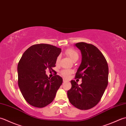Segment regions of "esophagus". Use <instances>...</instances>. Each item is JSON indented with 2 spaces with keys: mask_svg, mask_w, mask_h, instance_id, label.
Segmentation results:
<instances>
[{
  "mask_svg": "<svg viewBox=\"0 0 126 126\" xmlns=\"http://www.w3.org/2000/svg\"><path fill=\"white\" fill-rule=\"evenodd\" d=\"M66 81H67V80H66L65 79H63V82H66Z\"/></svg>",
  "mask_w": 126,
  "mask_h": 126,
  "instance_id": "34e87169",
  "label": "esophagus"
}]
</instances>
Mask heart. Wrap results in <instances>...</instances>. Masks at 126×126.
Wrapping results in <instances>:
<instances>
[{
  "label": "heart",
  "mask_w": 126,
  "mask_h": 126,
  "mask_svg": "<svg viewBox=\"0 0 126 126\" xmlns=\"http://www.w3.org/2000/svg\"><path fill=\"white\" fill-rule=\"evenodd\" d=\"M66 55H67L73 61H74L75 60H78L79 58V53L77 51H76L74 49L72 48H69L68 50L65 51ZM61 60V56L59 55L56 58V64H58L60 62ZM73 73V70L71 69H63L61 71V74L64 76V78H67L70 76L71 73Z\"/></svg>",
  "instance_id": "obj_1"
}]
</instances>
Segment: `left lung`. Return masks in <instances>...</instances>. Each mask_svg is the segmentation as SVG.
Segmentation results:
<instances>
[{
    "label": "left lung",
    "instance_id": "8db88e82",
    "mask_svg": "<svg viewBox=\"0 0 126 126\" xmlns=\"http://www.w3.org/2000/svg\"><path fill=\"white\" fill-rule=\"evenodd\" d=\"M75 46L82 55L75 78L82 79V83L78 85L71 80V88L67 95L75 107L88 110L95 107L104 94L108 83L109 68L104 55L97 47L83 42L76 43Z\"/></svg>",
    "mask_w": 126,
    "mask_h": 126
}]
</instances>
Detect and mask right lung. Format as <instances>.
<instances>
[{"label":"right lung","mask_w":126,"mask_h":126,"mask_svg":"<svg viewBox=\"0 0 126 126\" xmlns=\"http://www.w3.org/2000/svg\"><path fill=\"white\" fill-rule=\"evenodd\" d=\"M61 49L49 44H40L31 46L24 52L19 60L18 85L24 99L36 108L48 105L55 98L63 79L56 75L48 78L46 69L53 71L56 58Z\"/></svg>","instance_id":"1"}]
</instances>
